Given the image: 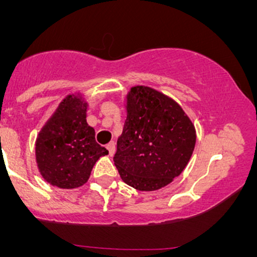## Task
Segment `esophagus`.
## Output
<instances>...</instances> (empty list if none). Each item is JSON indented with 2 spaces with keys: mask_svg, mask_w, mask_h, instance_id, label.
Wrapping results in <instances>:
<instances>
[{
  "mask_svg": "<svg viewBox=\"0 0 257 257\" xmlns=\"http://www.w3.org/2000/svg\"><path fill=\"white\" fill-rule=\"evenodd\" d=\"M106 149H107L108 155L113 156L114 155V151H116V144H114L113 141H111V143H108L107 145H106Z\"/></svg>",
  "mask_w": 257,
  "mask_h": 257,
  "instance_id": "1",
  "label": "esophagus"
}]
</instances>
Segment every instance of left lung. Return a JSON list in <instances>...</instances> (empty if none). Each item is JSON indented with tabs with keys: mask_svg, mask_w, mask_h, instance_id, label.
<instances>
[{
	"mask_svg": "<svg viewBox=\"0 0 257 257\" xmlns=\"http://www.w3.org/2000/svg\"><path fill=\"white\" fill-rule=\"evenodd\" d=\"M126 119L114 166L139 191H157L184 172L196 145V128L175 100L146 85L125 96Z\"/></svg>",
	"mask_w": 257,
	"mask_h": 257,
	"instance_id": "8db88e82",
	"label": "left lung"
}]
</instances>
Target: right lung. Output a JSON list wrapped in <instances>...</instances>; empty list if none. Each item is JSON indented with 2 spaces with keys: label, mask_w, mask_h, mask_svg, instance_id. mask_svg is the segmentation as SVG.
<instances>
[{
  "label": "right lung",
  "mask_w": 257,
  "mask_h": 257,
  "mask_svg": "<svg viewBox=\"0 0 257 257\" xmlns=\"http://www.w3.org/2000/svg\"><path fill=\"white\" fill-rule=\"evenodd\" d=\"M87 108L83 94H70L38 133L35 144L38 172L52 186L66 190L81 187L96 161L108 155L87 123Z\"/></svg>",
  "instance_id": "right-lung-1"
}]
</instances>
